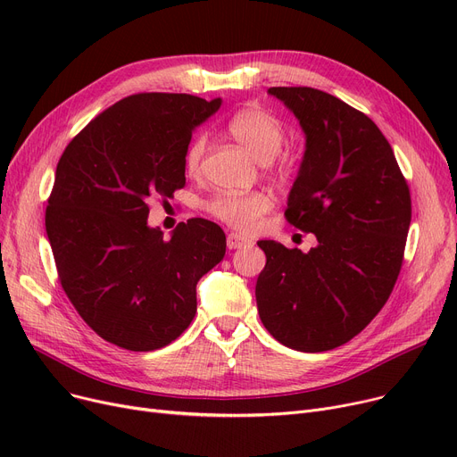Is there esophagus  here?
<instances>
[{"instance_id":"esophagus-1","label":"esophagus","mask_w":457,"mask_h":457,"mask_svg":"<svg viewBox=\"0 0 457 457\" xmlns=\"http://www.w3.org/2000/svg\"><path fill=\"white\" fill-rule=\"evenodd\" d=\"M226 243H228V248L229 250H237V248H243V246H246V238H243V237H238L237 233H229L228 235V238H226Z\"/></svg>"}]
</instances>
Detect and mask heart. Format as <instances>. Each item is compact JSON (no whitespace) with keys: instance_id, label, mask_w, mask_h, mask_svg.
Wrapping results in <instances>:
<instances>
[{"instance_id":"b5f03b06","label":"heart","mask_w":457,"mask_h":457,"mask_svg":"<svg viewBox=\"0 0 457 457\" xmlns=\"http://www.w3.org/2000/svg\"><path fill=\"white\" fill-rule=\"evenodd\" d=\"M229 135L259 162H270L281 150L283 126L267 109L250 105L235 112L228 124ZM205 154V140L196 138L185 157L188 174H198ZM272 202L265 192H224L207 204L212 216L229 228L250 233Z\"/></svg>"}]
</instances>
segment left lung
<instances>
[{
	"mask_svg": "<svg viewBox=\"0 0 457 457\" xmlns=\"http://www.w3.org/2000/svg\"><path fill=\"white\" fill-rule=\"evenodd\" d=\"M269 94L305 135L285 216L319 245L303 253L257 243L267 255L257 311L281 345L326 352L367 328L393 293L411 196L391 144L367 114L309 87H272Z\"/></svg>",
	"mask_w": 457,
	"mask_h": 457,
	"instance_id": "left-lung-1",
	"label": "left lung"
}]
</instances>
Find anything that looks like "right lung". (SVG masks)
<instances>
[{
  "label": "right lung",
  "mask_w": 457,
  "mask_h": 457,
  "mask_svg": "<svg viewBox=\"0 0 457 457\" xmlns=\"http://www.w3.org/2000/svg\"><path fill=\"white\" fill-rule=\"evenodd\" d=\"M190 94H133L105 109L59 159L46 209L59 279L102 339L133 352L170 345L196 313V283L226 253L205 219L162 238L148 200L185 185L192 131L220 109Z\"/></svg>",
  "instance_id": "add662e5"
}]
</instances>
